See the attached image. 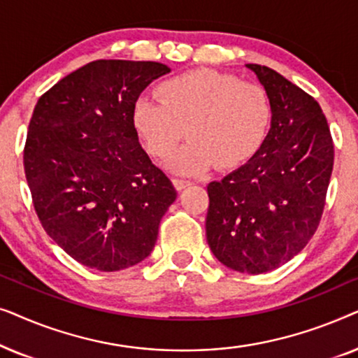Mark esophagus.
I'll use <instances>...</instances> for the list:
<instances>
[{
    "mask_svg": "<svg viewBox=\"0 0 358 358\" xmlns=\"http://www.w3.org/2000/svg\"><path fill=\"white\" fill-rule=\"evenodd\" d=\"M173 184H174V187L178 189V190H182V189H185V187H187V185H190L192 182H190V180H187V179L176 178V179H173Z\"/></svg>",
    "mask_w": 358,
    "mask_h": 358,
    "instance_id": "34e87169",
    "label": "esophagus"
}]
</instances>
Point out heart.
Masks as SVG:
<instances>
[{
    "instance_id": "heart-1",
    "label": "heart",
    "mask_w": 358,
    "mask_h": 358,
    "mask_svg": "<svg viewBox=\"0 0 358 358\" xmlns=\"http://www.w3.org/2000/svg\"><path fill=\"white\" fill-rule=\"evenodd\" d=\"M159 99L143 96L131 110L135 130L155 158H163L184 134L189 141L166 161L180 174H200L213 164L231 169L259 150L272 119L262 86L210 68L161 83Z\"/></svg>"
}]
</instances>
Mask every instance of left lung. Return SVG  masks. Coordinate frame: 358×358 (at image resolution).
<instances>
[{"instance_id": "1", "label": "left lung", "mask_w": 358, "mask_h": 358, "mask_svg": "<svg viewBox=\"0 0 358 358\" xmlns=\"http://www.w3.org/2000/svg\"><path fill=\"white\" fill-rule=\"evenodd\" d=\"M272 106L256 155L207 185L208 246L223 266L264 273L296 256L321 222L334 145L320 104L272 68L249 63Z\"/></svg>"}]
</instances>
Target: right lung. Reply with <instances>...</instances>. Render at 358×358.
<instances>
[{
  "label": "right lung",
  "mask_w": 358,
  "mask_h": 358,
  "mask_svg": "<svg viewBox=\"0 0 358 358\" xmlns=\"http://www.w3.org/2000/svg\"><path fill=\"white\" fill-rule=\"evenodd\" d=\"M158 62L96 60L41 96L24 171L48 236L83 266L115 272L143 261L178 197L138 141L131 110L169 73Z\"/></svg>",
  "instance_id": "right-lung-1"
}]
</instances>
